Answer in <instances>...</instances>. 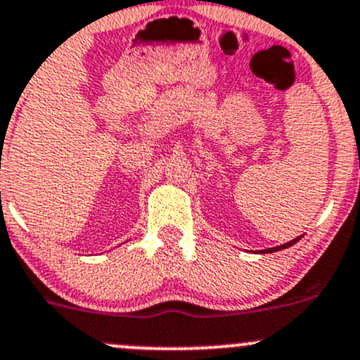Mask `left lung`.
<instances>
[{"instance_id":"1","label":"left lung","mask_w":360,"mask_h":360,"mask_svg":"<svg viewBox=\"0 0 360 360\" xmlns=\"http://www.w3.org/2000/svg\"><path fill=\"white\" fill-rule=\"evenodd\" d=\"M301 237H296L294 238V240H291V242H288V244H282V245H278V248H270V249H264V250H261V252L263 254H268V252H275V250H282V249H288V248H291V245H294L296 244L297 240H300Z\"/></svg>"}]
</instances>
